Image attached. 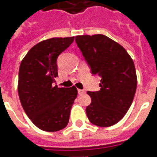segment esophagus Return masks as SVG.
Masks as SVG:
<instances>
[{
  "label": "esophagus",
  "mask_w": 157,
  "mask_h": 157,
  "mask_svg": "<svg viewBox=\"0 0 157 157\" xmlns=\"http://www.w3.org/2000/svg\"><path fill=\"white\" fill-rule=\"evenodd\" d=\"M84 93H86V90H81V89H78V94H82Z\"/></svg>",
  "instance_id": "34e87169"
}]
</instances>
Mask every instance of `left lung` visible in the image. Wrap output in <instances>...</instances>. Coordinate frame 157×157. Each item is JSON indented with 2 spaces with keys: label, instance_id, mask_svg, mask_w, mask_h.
Wrapping results in <instances>:
<instances>
[{
  "label": "left lung",
  "instance_id": "left-lung-1",
  "mask_svg": "<svg viewBox=\"0 0 157 157\" xmlns=\"http://www.w3.org/2000/svg\"><path fill=\"white\" fill-rule=\"evenodd\" d=\"M76 43L93 75L101 77L99 91H88L86 114L91 124L109 127L124 118L137 89L133 61L124 47L103 34L76 36Z\"/></svg>",
  "mask_w": 157,
  "mask_h": 157
}]
</instances>
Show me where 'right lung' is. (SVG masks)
Returning <instances> with one entry per match:
<instances>
[{
  "label": "right lung",
  "mask_w": 157,
  "mask_h": 157,
  "mask_svg": "<svg viewBox=\"0 0 157 157\" xmlns=\"http://www.w3.org/2000/svg\"><path fill=\"white\" fill-rule=\"evenodd\" d=\"M74 41V37L52 38L31 48L20 63L18 94L24 110L36 127L56 132L67 125L77 96L75 86H53L57 73V59Z\"/></svg>",
  "instance_id": "add662e5"
}]
</instances>
